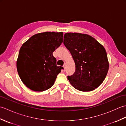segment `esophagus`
<instances>
[{"label": "esophagus", "instance_id": "34e87169", "mask_svg": "<svg viewBox=\"0 0 126 126\" xmlns=\"http://www.w3.org/2000/svg\"><path fill=\"white\" fill-rule=\"evenodd\" d=\"M63 68H64V70L65 71V69H66V64H64Z\"/></svg>", "mask_w": 126, "mask_h": 126}]
</instances>
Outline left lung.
Returning <instances> with one entry per match:
<instances>
[{
  "label": "left lung",
  "instance_id": "left-lung-1",
  "mask_svg": "<svg viewBox=\"0 0 126 126\" xmlns=\"http://www.w3.org/2000/svg\"><path fill=\"white\" fill-rule=\"evenodd\" d=\"M63 43L75 63V72L68 76L70 84L82 92H90L100 86L109 69L104 47L93 37L80 33H65Z\"/></svg>",
  "mask_w": 126,
  "mask_h": 126
}]
</instances>
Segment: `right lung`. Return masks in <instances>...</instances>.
I'll return each mask as SVG.
<instances>
[{"instance_id":"add662e5","label":"right lung","mask_w":126,"mask_h":126,"mask_svg":"<svg viewBox=\"0 0 126 126\" xmlns=\"http://www.w3.org/2000/svg\"><path fill=\"white\" fill-rule=\"evenodd\" d=\"M62 32L34 34L20 47L17 61L19 76L26 87L43 92L53 85L62 66L56 65L52 53L63 42Z\"/></svg>"}]
</instances>
